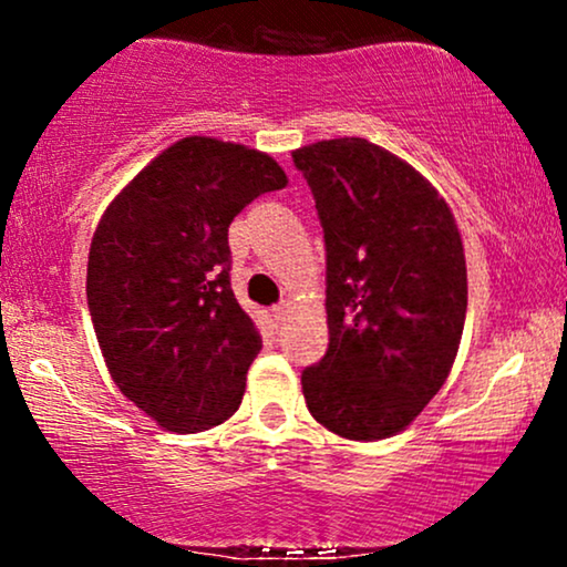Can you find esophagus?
<instances>
[{"label":"esophagus","mask_w":567,"mask_h":567,"mask_svg":"<svg viewBox=\"0 0 567 567\" xmlns=\"http://www.w3.org/2000/svg\"><path fill=\"white\" fill-rule=\"evenodd\" d=\"M271 315H275V320L277 322H288L290 320V315H292V309H290V303H277L275 309H271Z\"/></svg>","instance_id":"obj_1"}]
</instances>
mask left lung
<instances>
[{"mask_svg": "<svg viewBox=\"0 0 567 567\" xmlns=\"http://www.w3.org/2000/svg\"><path fill=\"white\" fill-rule=\"evenodd\" d=\"M324 234L330 341L301 373L309 413L347 440L402 432L451 373L466 261L451 207L365 138L292 152Z\"/></svg>", "mask_w": 567, "mask_h": 567, "instance_id": "obj_1", "label": "left lung"}]
</instances>
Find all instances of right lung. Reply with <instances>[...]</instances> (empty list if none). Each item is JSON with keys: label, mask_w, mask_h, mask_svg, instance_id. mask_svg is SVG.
<instances>
[{"label": "right lung", "mask_w": 567, "mask_h": 567, "mask_svg": "<svg viewBox=\"0 0 567 567\" xmlns=\"http://www.w3.org/2000/svg\"><path fill=\"white\" fill-rule=\"evenodd\" d=\"M288 184L256 148L192 135L122 188L97 224L87 306L120 392L167 432L224 424L261 336L231 290L229 226Z\"/></svg>", "instance_id": "obj_1"}]
</instances>
